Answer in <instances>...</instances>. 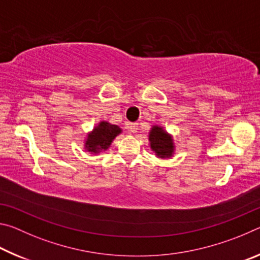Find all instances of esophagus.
Segmentation results:
<instances>
[{"label": "esophagus", "mask_w": 260, "mask_h": 260, "mask_svg": "<svg viewBox=\"0 0 260 260\" xmlns=\"http://www.w3.org/2000/svg\"><path fill=\"white\" fill-rule=\"evenodd\" d=\"M127 128H128L131 133H136V132L139 131V124L138 122H131V124L127 126Z\"/></svg>", "instance_id": "esophagus-1"}]
</instances>
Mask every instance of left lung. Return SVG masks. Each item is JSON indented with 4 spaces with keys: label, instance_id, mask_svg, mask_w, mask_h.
Here are the masks:
<instances>
[{
    "label": "left lung",
    "instance_id": "left-lung-1",
    "mask_svg": "<svg viewBox=\"0 0 260 260\" xmlns=\"http://www.w3.org/2000/svg\"><path fill=\"white\" fill-rule=\"evenodd\" d=\"M149 144L155 155L161 159L171 158L174 155L175 144L173 136L159 125H152L149 131Z\"/></svg>",
    "mask_w": 260,
    "mask_h": 260
}]
</instances>
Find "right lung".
Here are the masks:
<instances>
[{
	"label": "right lung",
	"mask_w": 260,
	"mask_h": 260,
	"mask_svg": "<svg viewBox=\"0 0 260 260\" xmlns=\"http://www.w3.org/2000/svg\"><path fill=\"white\" fill-rule=\"evenodd\" d=\"M121 133L122 129L119 126L113 125L107 120H102L90 132H88L83 141V144H85L83 148L91 155H99L101 152L107 151L113 140Z\"/></svg>",
	"instance_id": "obj_1"
}]
</instances>
